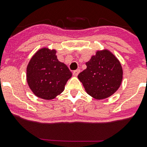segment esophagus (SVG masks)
Segmentation results:
<instances>
[{
    "instance_id": "esophagus-1",
    "label": "esophagus",
    "mask_w": 147,
    "mask_h": 147,
    "mask_svg": "<svg viewBox=\"0 0 147 147\" xmlns=\"http://www.w3.org/2000/svg\"><path fill=\"white\" fill-rule=\"evenodd\" d=\"M80 69L75 70V71L73 72V75H74V76H76L78 74H80Z\"/></svg>"
}]
</instances>
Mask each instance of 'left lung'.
I'll use <instances>...</instances> for the list:
<instances>
[{
	"label": "left lung",
	"mask_w": 147,
	"mask_h": 147,
	"mask_svg": "<svg viewBox=\"0 0 147 147\" xmlns=\"http://www.w3.org/2000/svg\"><path fill=\"white\" fill-rule=\"evenodd\" d=\"M86 65V69L78 75V78L90 96L103 99L119 89L123 71L119 61L110 51H97Z\"/></svg>",
	"instance_id": "left-lung-1"
}]
</instances>
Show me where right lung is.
<instances>
[{"label":"right lung","mask_w":147,"mask_h":147,"mask_svg":"<svg viewBox=\"0 0 147 147\" xmlns=\"http://www.w3.org/2000/svg\"><path fill=\"white\" fill-rule=\"evenodd\" d=\"M72 73L57 58L56 51L48 49L39 50L27 66L28 86L37 96L53 99L65 89Z\"/></svg>","instance_id":"obj_1"}]
</instances>
